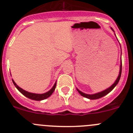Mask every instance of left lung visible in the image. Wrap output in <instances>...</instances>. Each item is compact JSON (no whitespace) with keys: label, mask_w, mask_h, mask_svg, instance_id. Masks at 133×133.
Here are the masks:
<instances>
[{"label":"left lung","mask_w":133,"mask_h":133,"mask_svg":"<svg viewBox=\"0 0 133 133\" xmlns=\"http://www.w3.org/2000/svg\"><path fill=\"white\" fill-rule=\"evenodd\" d=\"M111 29L113 30L112 28H111ZM113 31H114V30H113ZM121 70H122V61H121V65H120L119 74L118 77H117V79H116V81H115V83H114L113 84V85H111L110 87H109L108 89H106V90H104V91H102V92H100L96 93V94H94V95H87V94H85V93L82 92L81 91H80V90H78V89H77V91L79 92V94H80L81 96H84V97L90 99V100H95V99L100 98L103 97V96H106V95H108L109 92H111V90H112L113 89H114V87H115L117 85V83H118L119 81L120 77H121Z\"/></svg>","instance_id":"left-lung-1"}]
</instances>
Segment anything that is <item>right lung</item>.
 I'll list each match as a JSON object with an SVG mask.
<instances>
[{
    "mask_svg": "<svg viewBox=\"0 0 133 133\" xmlns=\"http://www.w3.org/2000/svg\"><path fill=\"white\" fill-rule=\"evenodd\" d=\"M12 82H13L14 85H15L17 89L22 93V95H24L25 96H26L27 98L29 99H31V100H37V101H39V100H44V99L47 98L49 97L50 96H51V95L53 93V92L56 89V82L55 83L54 85L53 86V87L49 91H48L47 92L44 93V94H35V93H31V92H29L25 91L23 89H21L19 87H18V85H16V83L14 82V81L12 79Z\"/></svg>",
    "mask_w": 133,
    "mask_h": 133,
    "instance_id": "1",
    "label": "right lung"
}]
</instances>
